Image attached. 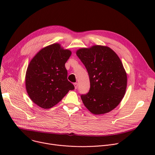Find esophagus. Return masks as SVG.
I'll use <instances>...</instances> for the list:
<instances>
[{"label":"esophagus","instance_id":"obj_1","mask_svg":"<svg viewBox=\"0 0 155 155\" xmlns=\"http://www.w3.org/2000/svg\"><path fill=\"white\" fill-rule=\"evenodd\" d=\"M74 86H75V88L77 89L78 88V84L77 83H74Z\"/></svg>","mask_w":155,"mask_h":155}]
</instances>
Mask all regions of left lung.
<instances>
[{"mask_svg": "<svg viewBox=\"0 0 155 155\" xmlns=\"http://www.w3.org/2000/svg\"><path fill=\"white\" fill-rule=\"evenodd\" d=\"M77 55L90 79L89 92L81 95L85 106L96 115L115 109L127 87V75L119 56L110 48L99 45L79 49Z\"/></svg>", "mask_w": 155, "mask_h": 155, "instance_id": "left-lung-1", "label": "left lung"}]
</instances>
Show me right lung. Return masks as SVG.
I'll return each instance as SVG.
<instances>
[{
	"instance_id": "1",
	"label": "right lung",
	"mask_w": 155,
	"mask_h": 155,
	"mask_svg": "<svg viewBox=\"0 0 155 155\" xmlns=\"http://www.w3.org/2000/svg\"><path fill=\"white\" fill-rule=\"evenodd\" d=\"M71 52L55 43L41 50L30 61L26 74V87L31 101L43 109L58 104L75 88L67 79L64 64Z\"/></svg>"
}]
</instances>
